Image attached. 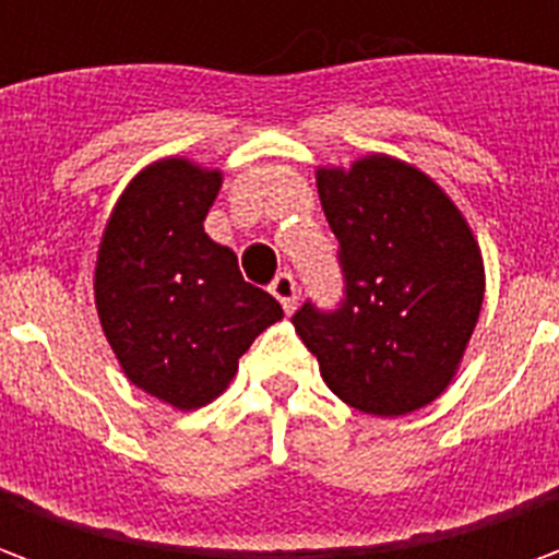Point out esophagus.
Returning a JSON list of instances; mask_svg holds the SVG:
<instances>
[{
    "label": "esophagus",
    "instance_id": "34e87169",
    "mask_svg": "<svg viewBox=\"0 0 559 559\" xmlns=\"http://www.w3.org/2000/svg\"><path fill=\"white\" fill-rule=\"evenodd\" d=\"M269 293L278 299L281 308H284L287 314H290L293 308H296V281H293L290 272H278V275H275V281L269 284Z\"/></svg>",
    "mask_w": 559,
    "mask_h": 559
}]
</instances>
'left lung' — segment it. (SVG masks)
Wrapping results in <instances>:
<instances>
[{
    "instance_id": "1",
    "label": "left lung",
    "mask_w": 559,
    "mask_h": 559,
    "mask_svg": "<svg viewBox=\"0 0 559 559\" xmlns=\"http://www.w3.org/2000/svg\"><path fill=\"white\" fill-rule=\"evenodd\" d=\"M317 191L338 239L344 290L335 308L308 299L293 326L350 407L419 411L449 386L479 320V245L425 173L386 155L356 160L350 173L320 170Z\"/></svg>"
}]
</instances>
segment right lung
<instances>
[{"mask_svg":"<svg viewBox=\"0 0 559 559\" xmlns=\"http://www.w3.org/2000/svg\"><path fill=\"white\" fill-rule=\"evenodd\" d=\"M221 173L152 164L119 197L95 266L104 335L134 386L194 411L218 399L251 341L284 317L203 230Z\"/></svg>","mask_w":559,"mask_h":559,"instance_id":"add662e5","label":"right lung"}]
</instances>
